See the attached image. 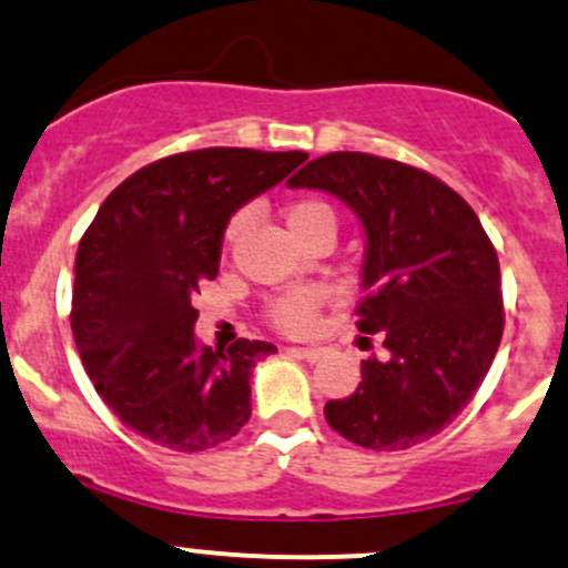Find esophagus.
Instances as JSON below:
<instances>
[{"mask_svg": "<svg viewBox=\"0 0 568 568\" xmlns=\"http://www.w3.org/2000/svg\"><path fill=\"white\" fill-rule=\"evenodd\" d=\"M291 354H296L300 359H307V362H318L321 356H324V348H288Z\"/></svg>", "mask_w": 568, "mask_h": 568, "instance_id": "esophagus-1", "label": "esophagus"}]
</instances>
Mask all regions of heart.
<instances>
[{"instance_id":"1","label":"heart","mask_w":568,"mask_h":568,"mask_svg":"<svg viewBox=\"0 0 568 568\" xmlns=\"http://www.w3.org/2000/svg\"><path fill=\"white\" fill-rule=\"evenodd\" d=\"M250 212L247 209H239L229 217L223 229V244L231 247L236 242L239 234L247 225ZM285 220H288L291 231L296 236L310 239L318 231H332L337 234V212H334L332 204L321 199H296L291 201L288 209H285ZM321 304H324V294L315 285H300V288L285 291L283 296L272 300V304L266 307V318L272 321V326H277L280 332L288 334H304L315 326L321 313Z\"/></svg>"}]
</instances>
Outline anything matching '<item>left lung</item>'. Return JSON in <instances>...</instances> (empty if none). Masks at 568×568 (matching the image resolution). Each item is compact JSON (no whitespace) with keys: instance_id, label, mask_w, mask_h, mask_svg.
<instances>
[{"instance_id":"1","label":"left lung","mask_w":568,"mask_h":568,"mask_svg":"<svg viewBox=\"0 0 568 568\" xmlns=\"http://www.w3.org/2000/svg\"><path fill=\"white\" fill-rule=\"evenodd\" d=\"M288 184L326 190L359 214L356 329L378 332L389 351L362 362L359 389L329 399L326 422L373 452L433 438L470 403L504 334L498 253L479 217L438 176L367 152L310 160Z\"/></svg>"}]
</instances>
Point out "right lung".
<instances>
[{
    "instance_id": "add662e5",
    "label": "right lung",
    "mask_w": 568,
    "mask_h": 568,
    "mask_svg": "<svg viewBox=\"0 0 568 568\" xmlns=\"http://www.w3.org/2000/svg\"><path fill=\"white\" fill-rule=\"evenodd\" d=\"M307 152L209 146L143 165L103 201L75 253L70 326L105 405L174 452L225 444L250 419L264 339L199 348L193 296L217 277L223 229Z\"/></svg>"
}]
</instances>
